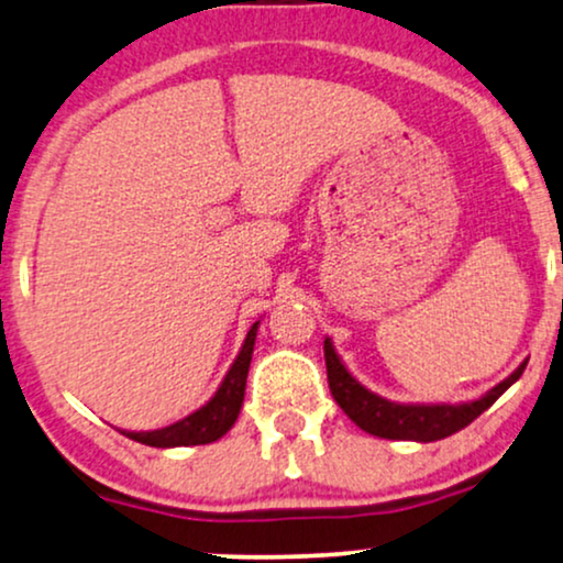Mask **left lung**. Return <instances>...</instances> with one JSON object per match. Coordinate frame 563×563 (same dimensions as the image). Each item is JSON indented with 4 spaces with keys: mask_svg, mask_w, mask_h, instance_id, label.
<instances>
[{
    "mask_svg": "<svg viewBox=\"0 0 563 563\" xmlns=\"http://www.w3.org/2000/svg\"><path fill=\"white\" fill-rule=\"evenodd\" d=\"M323 358H327L329 389L336 406L350 416L353 424H358L363 432L385 440H413V442H434L451 438L472 424L479 413H485L500 395L506 393L514 382L525 372L527 361L506 376L500 385L487 389L477 400L468 402H395L372 393L347 372L345 363L332 345V340H323Z\"/></svg>",
    "mask_w": 563,
    "mask_h": 563,
    "instance_id": "1",
    "label": "left lung"
}]
</instances>
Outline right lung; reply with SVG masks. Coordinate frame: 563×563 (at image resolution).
I'll use <instances>...</instances> for the list:
<instances>
[{
	"label": "right lung",
	"mask_w": 563,
	"mask_h": 563,
	"mask_svg": "<svg viewBox=\"0 0 563 563\" xmlns=\"http://www.w3.org/2000/svg\"><path fill=\"white\" fill-rule=\"evenodd\" d=\"M261 321H255L250 327L247 336H244L240 355L231 363V368L223 376V382L218 385L216 395L205 402L202 408H197L195 413L184 416L176 424L152 429V432H123L125 438L142 442L150 448H181V445H208V442L221 440L223 434L234 427L236 416L242 411L244 400V385H247V372L250 361H253V347Z\"/></svg>",
	"instance_id": "1"
}]
</instances>
